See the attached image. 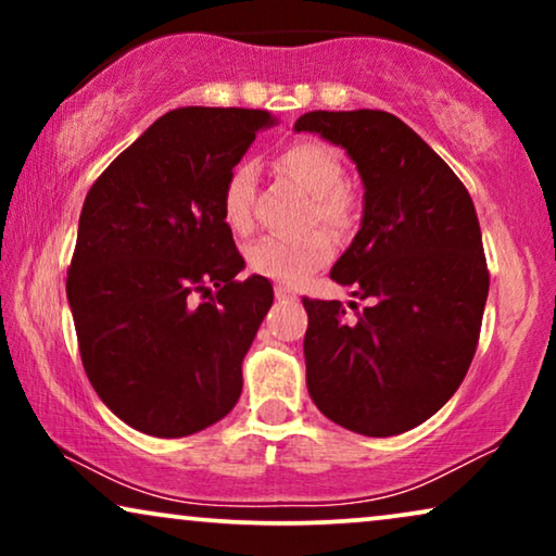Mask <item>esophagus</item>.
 I'll return each instance as SVG.
<instances>
[{"mask_svg":"<svg viewBox=\"0 0 556 556\" xmlns=\"http://www.w3.org/2000/svg\"><path fill=\"white\" fill-rule=\"evenodd\" d=\"M276 299H278V301H295V293H291V291H288V288H283V286H278V288H276Z\"/></svg>","mask_w":556,"mask_h":556,"instance_id":"1","label":"esophagus"}]
</instances>
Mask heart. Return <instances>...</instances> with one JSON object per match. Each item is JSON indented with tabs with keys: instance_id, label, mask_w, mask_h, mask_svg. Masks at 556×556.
Returning a JSON list of instances; mask_svg holds the SVG:
<instances>
[{
	"instance_id": "heart-1",
	"label": "heart",
	"mask_w": 556,
	"mask_h": 556,
	"mask_svg": "<svg viewBox=\"0 0 556 556\" xmlns=\"http://www.w3.org/2000/svg\"><path fill=\"white\" fill-rule=\"evenodd\" d=\"M278 169L311 194L308 219L344 232L352 227L356 202L344 181L341 159L318 141H299L278 156ZM255 166L238 164L223 189V217L232 232H248L253 225ZM333 242L326 232H308L303 238H261L248 248V265L257 276L283 286H299L316 268L331 261Z\"/></svg>"
}]
</instances>
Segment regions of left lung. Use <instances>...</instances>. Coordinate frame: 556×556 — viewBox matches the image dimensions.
I'll list each match as a JSON object with an SVG mask.
<instances>
[{
    "label": "left lung",
    "mask_w": 556,
    "mask_h": 556,
    "mask_svg": "<svg viewBox=\"0 0 556 556\" xmlns=\"http://www.w3.org/2000/svg\"><path fill=\"white\" fill-rule=\"evenodd\" d=\"M293 131L318 134L356 164L362 227L331 278L371 299L356 321L339 301L303 299L308 394L341 428L400 435L453 397L476 354L489 268L473 200L387 111H311Z\"/></svg>",
    "instance_id": "8db88e82"
}]
</instances>
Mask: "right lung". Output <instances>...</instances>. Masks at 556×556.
<instances>
[{
    "mask_svg": "<svg viewBox=\"0 0 556 556\" xmlns=\"http://www.w3.org/2000/svg\"><path fill=\"white\" fill-rule=\"evenodd\" d=\"M270 126L268 111L164 113L83 202L67 303L90 384L134 430L185 438L240 400L242 359L273 286L238 280L245 261L223 217V189Z\"/></svg>",
    "mask_w": 556,
    "mask_h": 556,
    "instance_id": "1",
    "label": "right lung"
}]
</instances>
